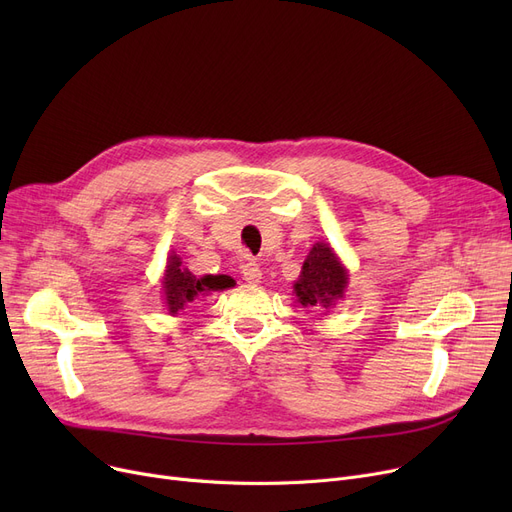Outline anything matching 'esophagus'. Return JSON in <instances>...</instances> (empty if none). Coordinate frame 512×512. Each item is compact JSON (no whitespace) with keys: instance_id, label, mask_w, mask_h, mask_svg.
<instances>
[{"instance_id":"esophagus-1","label":"esophagus","mask_w":512,"mask_h":512,"mask_svg":"<svg viewBox=\"0 0 512 512\" xmlns=\"http://www.w3.org/2000/svg\"><path fill=\"white\" fill-rule=\"evenodd\" d=\"M240 274H242V278H245L249 284H259L261 282V267H259V263L257 261H247L245 265H242V270H240Z\"/></svg>"}]
</instances>
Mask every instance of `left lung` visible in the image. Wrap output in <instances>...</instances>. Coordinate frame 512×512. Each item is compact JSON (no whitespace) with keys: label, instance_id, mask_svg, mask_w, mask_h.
Masks as SVG:
<instances>
[{"label":"left lung","instance_id":"left-lung-1","mask_svg":"<svg viewBox=\"0 0 512 512\" xmlns=\"http://www.w3.org/2000/svg\"><path fill=\"white\" fill-rule=\"evenodd\" d=\"M348 272L328 242H315L309 251L299 280L294 282L297 303L303 307L330 309L344 297Z\"/></svg>","mask_w":512,"mask_h":512}]
</instances>
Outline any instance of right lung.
I'll use <instances>...</instances> for the list:
<instances>
[{"label": "right lung", "instance_id": "obj_1", "mask_svg": "<svg viewBox=\"0 0 512 512\" xmlns=\"http://www.w3.org/2000/svg\"><path fill=\"white\" fill-rule=\"evenodd\" d=\"M230 286L228 276H203L197 278L182 267V259L172 253L168 257L166 274H164V301L168 311L174 315L184 309L188 303H193L199 297H205L211 290H224Z\"/></svg>", "mask_w": 512, "mask_h": 512}]
</instances>
